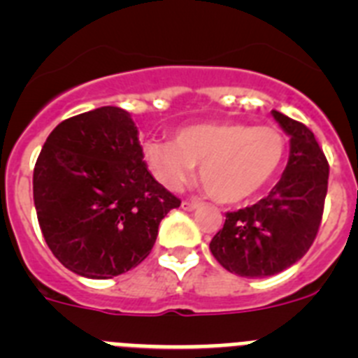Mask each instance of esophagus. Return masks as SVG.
<instances>
[{
  "label": "esophagus",
  "instance_id": "obj_1",
  "mask_svg": "<svg viewBox=\"0 0 358 358\" xmlns=\"http://www.w3.org/2000/svg\"><path fill=\"white\" fill-rule=\"evenodd\" d=\"M182 210H186V211H194V210H197L199 206H201V202H195V201H182Z\"/></svg>",
  "mask_w": 358,
  "mask_h": 358
}]
</instances>
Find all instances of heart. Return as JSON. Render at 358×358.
Instances as JSON below:
<instances>
[{
  "instance_id": "1",
  "label": "heart",
  "mask_w": 358,
  "mask_h": 358,
  "mask_svg": "<svg viewBox=\"0 0 358 358\" xmlns=\"http://www.w3.org/2000/svg\"><path fill=\"white\" fill-rule=\"evenodd\" d=\"M285 140L273 127L204 122L182 127L170 141H148L145 159L157 181L182 188L201 164L204 189L220 202H242L265 188L280 170Z\"/></svg>"
}]
</instances>
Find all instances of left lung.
Segmentation results:
<instances>
[{
    "instance_id": "obj_1",
    "label": "left lung",
    "mask_w": 358,
    "mask_h": 358,
    "mask_svg": "<svg viewBox=\"0 0 358 358\" xmlns=\"http://www.w3.org/2000/svg\"><path fill=\"white\" fill-rule=\"evenodd\" d=\"M290 138L283 176L271 194L249 208L226 213L210 242L215 260L243 278H267L301 260L321 226L328 189V161L306 125L273 110Z\"/></svg>"
}]
</instances>
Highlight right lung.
<instances>
[{
    "mask_svg": "<svg viewBox=\"0 0 358 358\" xmlns=\"http://www.w3.org/2000/svg\"><path fill=\"white\" fill-rule=\"evenodd\" d=\"M43 236L71 273L107 280L150 255L181 201L152 177L127 110L98 107L57 125L34 169Z\"/></svg>",
    "mask_w": 358,
    "mask_h": 358,
    "instance_id": "add662e5",
    "label": "right lung"
}]
</instances>
